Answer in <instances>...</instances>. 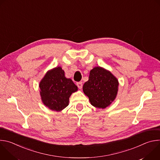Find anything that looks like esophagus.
<instances>
[{"mask_svg":"<svg viewBox=\"0 0 160 160\" xmlns=\"http://www.w3.org/2000/svg\"><path fill=\"white\" fill-rule=\"evenodd\" d=\"M77 86H78V87L79 88H82V87H83V83H82V82H77Z\"/></svg>","mask_w":160,"mask_h":160,"instance_id":"1","label":"esophagus"}]
</instances>
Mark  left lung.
Instances as JSON below:
<instances>
[{"mask_svg": "<svg viewBox=\"0 0 160 160\" xmlns=\"http://www.w3.org/2000/svg\"><path fill=\"white\" fill-rule=\"evenodd\" d=\"M118 81L111 72L101 67H95L90 72L88 80L83 86L84 94L92 106L104 109L115 100Z\"/></svg>", "mask_w": 160, "mask_h": 160, "instance_id": "8db88e82", "label": "left lung"}]
</instances>
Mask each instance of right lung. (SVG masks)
Segmentation results:
<instances>
[{
  "label": "right lung",
  "instance_id": "1",
  "mask_svg": "<svg viewBox=\"0 0 160 160\" xmlns=\"http://www.w3.org/2000/svg\"><path fill=\"white\" fill-rule=\"evenodd\" d=\"M43 103L49 109L59 111L68 106L69 98L78 90L70 78H66L61 67L49 71L40 82Z\"/></svg>",
  "mask_w": 160,
  "mask_h": 160
}]
</instances>
